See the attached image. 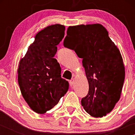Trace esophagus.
<instances>
[{"label":"esophagus","instance_id":"obj_1","mask_svg":"<svg viewBox=\"0 0 135 135\" xmlns=\"http://www.w3.org/2000/svg\"><path fill=\"white\" fill-rule=\"evenodd\" d=\"M74 79L70 80V86H73V84H74Z\"/></svg>","mask_w":135,"mask_h":135}]
</instances>
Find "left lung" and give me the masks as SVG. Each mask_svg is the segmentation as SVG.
<instances>
[{
    "label": "left lung",
    "mask_w": 135,
    "mask_h": 135,
    "mask_svg": "<svg viewBox=\"0 0 135 135\" xmlns=\"http://www.w3.org/2000/svg\"><path fill=\"white\" fill-rule=\"evenodd\" d=\"M64 46L83 58L89 86L81 101L84 110L94 117L106 115L119 100L124 81L120 51L99 24L70 26Z\"/></svg>",
    "instance_id": "8db88e82"
}]
</instances>
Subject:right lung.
I'll return each instance as SVG.
<instances>
[{
  "instance_id": "1",
  "label": "right lung",
  "mask_w": 135,
  "mask_h": 135,
  "mask_svg": "<svg viewBox=\"0 0 135 135\" xmlns=\"http://www.w3.org/2000/svg\"><path fill=\"white\" fill-rule=\"evenodd\" d=\"M65 28L55 24L38 32L20 61V90L29 107L38 114H45L55 106L69 88L68 81L61 77L60 65L54 58L56 46L64 37Z\"/></svg>"
}]
</instances>
